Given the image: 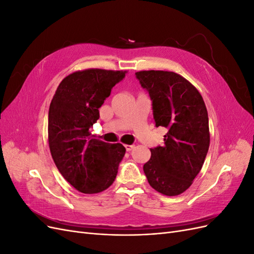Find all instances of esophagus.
Wrapping results in <instances>:
<instances>
[{
    "instance_id": "obj_1",
    "label": "esophagus",
    "mask_w": 254,
    "mask_h": 254,
    "mask_svg": "<svg viewBox=\"0 0 254 254\" xmlns=\"http://www.w3.org/2000/svg\"><path fill=\"white\" fill-rule=\"evenodd\" d=\"M125 148L127 151H130L134 148V145H125Z\"/></svg>"
}]
</instances>
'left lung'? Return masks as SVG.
<instances>
[{
  "label": "left lung",
  "instance_id": "left-lung-1",
  "mask_svg": "<svg viewBox=\"0 0 254 254\" xmlns=\"http://www.w3.org/2000/svg\"><path fill=\"white\" fill-rule=\"evenodd\" d=\"M148 92L156 127H164V144L151 148L143 170L150 187L166 196L187 190L200 172L210 146L209 118L202 96L179 74L135 73Z\"/></svg>",
  "mask_w": 254,
  "mask_h": 254
}]
</instances>
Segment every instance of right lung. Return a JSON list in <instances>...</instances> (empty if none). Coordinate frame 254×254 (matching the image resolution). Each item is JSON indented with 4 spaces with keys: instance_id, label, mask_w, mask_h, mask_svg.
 Instances as JSON below:
<instances>
[{
    "instance_id": "obj_1",
    "label": "right lung",
    "mask_w": 254,
    "mask_h": 254,
    "mask_svg": "<svg viewBox=\"0 0 254 254\" xmlns=\"http://www.w3.org/2000/svg\"><path fill=\"white\" fill-rule=\"evenodd\" d=\"M125 72L99 68L78 71L60 82L49 110V145L64 178L84 194L108 189L125 156L122 144L91 139L89 129L112 88Z\"/></svg>"
}]
</instances>
